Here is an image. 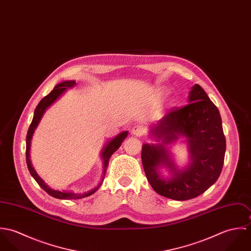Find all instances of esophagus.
<instances>
[{"mask_svg":"<svg viewBox=\"0 0 251 251\" xmlns=\"http://www.w3.org/2000/svg\"><path fill=\"white\" fill-rule=\"evenodd\" d=\"M131 133L135 136H141L144 134V128L140 126H135L132 129H131Z\"/></svg>","mask_w":251,"mask_h":251,"instance_id":"34e87169","label":"esophagus"}]
</instances>
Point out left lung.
<instances>
[{
    "instance_id": "obj_1",
    "label": "left lung",
    "mask_w": 251,
    "mask_h": 251,
    "mask_svg": "<svg viewBox=\"0 0 251 251\" xmlns=\"http://www.w3.org/2000/svg\"><path fill=\"white\" fill-rule=\"evenodd\" d=\"M188 104L169 111L151 129V135L162 144L142 146V163L147 179L153 190L170 199L185 201L199 196L218 179L226 150L219 111L201 86L195 84L189 93ZM179 136L187 138L192 161L178 171L165 148ZM164 165L173 173L162 179L158 167Z\"/></svg>"
}]
</instances>
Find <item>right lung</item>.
I'll use <instances>...</instances> for the list:
<instances>
[{
	"instance_id": "1",
	"label": "right lung",
	"mask_w": 251,
	"mask_h": 251,
	"mask_svg": "<svg viewBox=\"0 0 251 251\" xmlns=\"http://www.w3.org/2000/svg\"><path fill=\"white\" fill-rule=\"evenodd\" d=\"M76 85L75 81H65V82H62L60 84H58L54 89L53 91L47 95L46 97H44L40 101L39 103L37 104L36 110H35V114H34V118H33V121L31 123V126L28 129V133H27V137H26V161H27V166H28V169L31 173V175L33 176V178L36 179V182L39 184V186L45 190L49 195H51L52 197H55V198H58V199H81V198H85L87 196H90L92 195L93 193H95L98 188L100 186L101 182L97 186L95 187L94 189L88 191V192H85V193H74V192H70V191H59V190H55V189H52L50 188L44 181L43 179H41L37 174H36L34 167L32 166V163H31V160H30V146H31V140H32V137H33V134L35 132V129L39 123V121L41 120L45 110L47 108L49 107L53 102H55V100H57L61 95H63L68 89H72L74 86ZM127 131H123L121 132L120 134H118L116 137H114L107 145L103 148V151L101 152V156L103 158V177H104V174H105V171H106V167H107L108 162H109V159L111 157V155L121 147L122 143L124 142V140L126 138L127 136Z\"/></svg>"
}]
</instances>
